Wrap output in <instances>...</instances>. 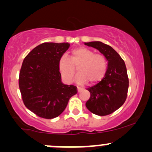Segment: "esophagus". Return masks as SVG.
Segmentation results:
<instances>
[{
    "label": "esophagus",
    "mask_w": 152,
    "mask_h": 152,
    "mask_svg": "<svg viewBox=\"0 0 152 152\" xmlns=\"http://www.w3.org/2000/svg\"><path fill=\"white\" fill-rule=\"evenodd\" d=\"M82 90H83V88H80V87H78V88H77V91H78V93H79V92H81Z\"/></svg>",
    "instance_id": "esophagus-1"
}]
</instances>
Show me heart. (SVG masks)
Returning <instances> with one entry per match:
<instances>
[{
    "label": "heart",
    "instance_id": "b5f03b06",
    "mask_svg": "<svg viewBox=\"0 0 152 152\" xmlns=\"http://www.w3.org/2000/svg\"><path fill=\"white\" fill-rule=\"evenodd\" d=\"M61 74L67 82H71L77 69V81L81 84L88 82L95 83L102 79L107 71L105 56L95 53L86 47H78L71 50L69 58L62 56L58 62Z\"/></svg>",
    "mask_w": 152,
    "mask_h": 152
}]
</instances>
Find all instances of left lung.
Returning <instances> with one entry per match:
<instances>
[{
    "label": "left lung",
    "instance_id": "left-lung-1",
    "mask_svg": "<svg viewBox=\"0 0 152 152\" xmlns=\"http://www.w3.org/2000/svg\"><path fill=\"white\" fill-rule=\"evenodd\" d=\"M98 49L108 61V69L100 82L89 87L90 98L86 106L91 113L106 116L119 109L126 101L129 88L126 67L119 54L112 47L101 41L85 43Z\"/></svg>",
    "mask_w": 152,
    "mask_h": 152
}]
</instances>
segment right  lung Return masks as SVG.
<instances>
[{
  "mask_svg": "<svg viewBox=\"0 0 152 152\" xmlns=\"http://www.w3.org/2000/svg\"><path fill=\"white\" fill-rule=\"evenodd\" d=\"M69 43H43L23 61L18 85L24 105L39 117L50 119L60 115L77 87L61 81L58 62Z\"/></svg>",
  "mask_w": 152,
  "mask_h": 152,
  "instance_id": "add662e5",
  "label": "right lung"
}]
</instances>
